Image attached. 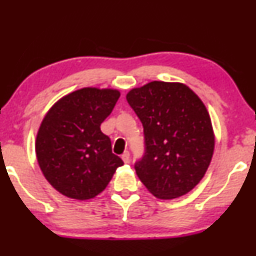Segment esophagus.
Segmentation results:
<instances>
[{
	"instance_id": "34e87169",
	"label": "esophagus",
	"mask_w": 256,
	"mask_h": 256,
	"mask_svg": "<svg viewBox=\"0 0 256 256\" xmlns=\"http://www.w3.org/2000/svg\"><path fill=\"white\" fill-rule=\"evenodd\" d=\"M130 158H131V154H130L128 151H125V152L122 154V159H123V162H124L125 164L130 162Z\"/></svg>"
}]
</instances>
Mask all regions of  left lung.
<instances>
[{"label":"left lung","mask_w":256,"mask_h":256,"mask_svg":"<svg viewBox=\"0 0 256 256\" xmlns=\"http://www.w3.org/2000/svg\"><path fill=\"white\" fill-rule=\"evenodd\" d=\"M126 100L144 126V154L134 164L138 178L158 198L188 193L204 176L214 149L204 104L188 86L164 81L132 89Z\"/></svg>","instance_id":"obj_1"}]
</instances>
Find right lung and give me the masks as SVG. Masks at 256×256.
Here are the masks:
<instances>
[{"mask_svg": "<svg viewBox=\"0 0 256 256\" xmlns=\"http://www.w3.org/2000/svg\"><path fill=\"white\" fill-rule=\"evenodd\" d=\"M120 96L115 89L76 90L60 98L42 120L36 138L37 160L46 180L63 196L94 198L124 164L100 130Z\"/></svg>", "mask_w": 256, "mask_h": 256, "instance_id": "1", "label": "right lung"}]
</instances>
